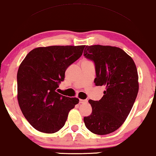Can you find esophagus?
Listing matches in <instances>:
<instances>
[{
    "label": "esophagus",
    "instance_id": "esophagus-1",
    "mask_svg": "<svg viewBox=\"0 0 156 156\" xmlns=\"http://www.w3.org/2000/svg\"><path fill=\"white\" fill-rule=\"evenodd\" d=\"M79 101H80V104H83V103H86V102H87V100L86 99H79Z\"/></svg>",
    "mask_w": 156,
    "mask_h": 156
}]
</instances>
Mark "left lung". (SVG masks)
Returning a JSON list of instances; mask_svg holds the SVG:
<instances>
[{"mask_svg": "<svg viewBox=\"0 0 156 156\" xmlns=\"http://www.w3.org/2000/svg\"><path fill=\"white\" fill-rule=\"evenodd\" d=\"M84 56L95 63L96 86L106 90L99 101L88 100L92 112L83 118L88 130L96 135L112 133L123 125L139 90L138 74L129 55L117 47L86 46Z\"/></svg>", "mask_w": 156, "mask_h": 156, "instance_id": "obj_1", "label": "left lung"}]
</instances>
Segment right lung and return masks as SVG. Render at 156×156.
Returning a JSON list of instances; mask_svg holds the SVG:
<instances>
[{
  "label": "right lung",
  "instance_id": "right-lung-1",
  "mask_svg": "<svg viewBox=\"0 0 156 156\" xmlns=\"http://www.w3.org/2000/svg\"><path fill=\"white\" fill-rule=\"evenodd\" d=\"M85 45L37 47L30 51L17 73V99L27 121L37 130L55 133L66 123L79 99L57 93L69 66L81 56Z\"/></svg>",
  "mask_w": 156,
  "mask_h": 156
}]
</instances>
